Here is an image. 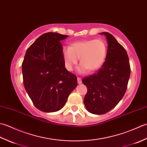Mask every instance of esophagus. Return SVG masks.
I'll return each mask as SVG.
<instances>
[{
  "mask_svg": "<svg viewBox=\"0 0 147 147\" xmlns=\"http://www.w3.org/2000/svg\"><path fill=\"white\" fill-rule=\"evenodd\" d=\"M77 82H78V84H81L82 83V79H80V77H77Z\"/></svg>",
  "mask_w": 147,
  "mask_h": 147,
  "instance_id": "esophagus-1",
  "label": "esophagus"
}]
</instances>
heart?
I'll use <instances>...</instances> for the list:
<instances>
[{
    "label": "heart",
    "mask_w": 147,
    "mask_h": 147,
    "mask_svg": "<svg viewBox=\"0 0 147 147\" xmlns=\"http://www.w3.org/2000/svg\"><path fill=\"white\" fill-rule=\"evenodd\" d=\"M61 53L68 70H73L79 58L80 65L78 71L80 73H84L88 70L92 72L103 64L107 55V45L101 39L75 42L70 47H63Z\"/></svg>",
    "instance_id": "1"
}]
</instances>
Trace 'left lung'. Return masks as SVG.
Instances as JSON below:
<instances>
[{
  "label": "left lung",
  "instance_id": "8db88e82",
  "mask_svg": "<svg viewBox=\"0 0 147 147\" xmlns=\"http://www.w3.org/2000/svg\"><path fill=\"white\" fill-rule=\"evenodd\" d=\"M106 37L108 49L105 61L96 73L84 78L88 88L84 100L85 107L93 114H104L113 109L126 91L131 69L126 51L112 35Z\"/></svg>",
  "mask_w": 147,
  "mask_h": 147
}]
</instances>
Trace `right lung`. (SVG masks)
<instances>
[{
	"instance_id": "add662e5",
	"label": "right lung",
	"mask_w": 147,
	"mask_h": 147,
	"mask_svg": "<svg viewBox=\"0 0 147 147\" xmlns=\"http://www.w3.org/2000/svg\"><path fill=\"white\" fill-rule=\"evenodd\" d=\"M68 37L48 32L37 38L26 51L22 63L25 89L35 107L57 112L77 86V77L65 68L61 40Z\"/></svg>"
}]
</instances>
